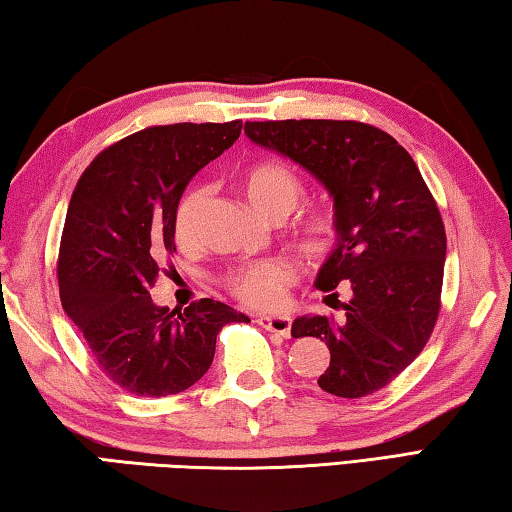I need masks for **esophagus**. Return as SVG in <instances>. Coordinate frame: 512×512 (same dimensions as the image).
Segmentation results:
<instances>
[{"label":"esophagus","instance_id":"obj_1","mask_svg":"<svg viewBox=\"0 0 512 512\" xmlns=\"http://www.w3.org/2000/svg\"><path fill=\"white\" fill-rule=\"evenodd\" d=\"M257 323L262 325L268 332H275L280 336H289L291 334V318L289 316H259Z\"/></svg>","mask_w":512,"mask_h":512}]
</instances>
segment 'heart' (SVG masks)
Segmentation results:
<instances>
[{
	"instance_id": "1",
	"label": "heart",
	"mask_w": 512,
	"mask_h": 512,
	"mask_svg": "<svg viewBox=\"0 0 512 512\" xmlns=\"http://www.w3.org/2000/svg\"><path fill=\"white\" fill-rule=\"evenodd\" d=\"M241 189L248 203L268 221H282L300 205L305 196L302 180L280 162H259L241 176ZM207 192L201 187L189 189L176 212V239L183 248L194 246L198 219H201ZM336 223L329 212H314L293 228V244L307 257L325 255L334 244ZM291 266L282 259L246 264L228 277V287L248 307L273 309L282 302L291 282Z\"/></svg>"
}]
</instances>
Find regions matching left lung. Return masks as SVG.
I'll use <instances>...</instances> for the list:
<instances>
[{
	"instance_id": "left-lung-1",
	"label": "left lung",
	"mask_w": 512,
	"mask_h": 512,
	"mask_svg": "<svg viewBox=\"0 0 512 512\" xmlns=\"http://www.w3.org/2000/svg\"><path fill=\"white\" fill-rule=\"evenodd\" d=\"M244 131L309 171L334 203L336 246L316 287L348 282L352 298L341 318L298 316L291 336L325 341L323 391L352 400L379 391L422 352L440 309L447 237L418 164L361 121H246Z\"/></svg>"
}]
</instances>
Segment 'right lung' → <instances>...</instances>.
Listing matches in <instances>:
<instances>
[{
	"mask_svg": "<svg viewBox=\"0 0 512 512\" xmlns=\"http://www.w3.org/2000/svg\"><path fill=\"white\" fill-rule=\"evenodd\" d=\"M239 133V119L144 128L99 153L76 183L60 239V302L101 370L128 393L187 391L212 366L221 327L248 320L212 298L185 311L151 298L162 262L176 253L180 196Z\"/></svg>",
	"mask_w": 512,
	"mask_h": 512,
	"instance_id": "1",
	"label": "right lung"
}]
</instances>
